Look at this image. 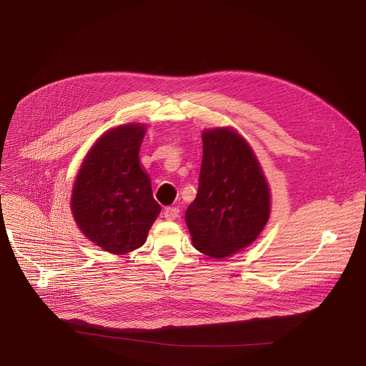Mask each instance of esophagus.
<instances>
[{"instance_id": "1", "label": "esophagus", "mask_w": 366, "mask_h": 366, "mask_svg": "<svg viewBox=\"0 0 366 366\" xmlns=\"http://www.w3.org/2000/svg\"><path fill=\"white\" fill-rule=\"evenodd\" d=\"M178 214H179V210L177 207H167L165 208V213H164V217L169 222H174L178 219Z\"/></svg>"}]
</instances>
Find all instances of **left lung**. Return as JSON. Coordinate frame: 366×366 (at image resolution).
<instances>
[{"label": "left lung", "instance_id": "left-lung-1", "mask_svg": "<svg viewBox=\"0 0 366 366\" xmlns=\"http://www.w3.org/2000/svg\"><path fill=\"white\" fill-rule=\"evenodd\" d=\"M198 192L185 212L192 244L223 259L252 244L271 214V189L256 154L233 127L202 130Z\"/></svg>", "mask_w": 366, "mask_h": 366}]
</instances>
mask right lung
I'll list each match as a JSON object with an SVG mask.
<instances>
[{"mask_svg":"<svg viewBox=\"0 0 366 366\" xmlns=\"http://www.w3.org/2000/svg\"><path fill=\"white\" fill-rule=\"evenodd\" d=\"M146 127L127 123L102 133L85 154L72 187L71 212L78 229L113 254L143 246L161 213L139 161Z\"/></svg>","mask_w":366,"mask_h":366,"instance_id":"right-lung-1","label":"right lung"}]
</instances>
